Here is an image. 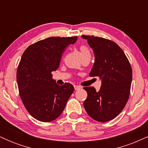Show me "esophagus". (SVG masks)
<instances>
[{"label": "esophagus", "instance_id": "34e87169", "mask_svg": "<svg viewBox=\"0 0 148 148\" xmlns=\"http://www.w3.org/2000/svg\"><path fill=\"white\" fill-rule=\"evenodd\" d=\"M74 89H75V90H78L81 89V86H76V85L74 86Z\"/></svg>", "mask_w": 148, "mask_h": 148}]
</instances>
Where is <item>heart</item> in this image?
Segmentation results:
<instances>
[{
  "instance_id": "obj_1",
  "label": "heart",
  "mask_w": 148,
  "mask_h": 148,
  "mask_svg": "<svg viewBox=\"0 0 148 148\" xmlns=\"http://www.w3.org/2000/svg\"><path fill=\"white\" fill-rule=\"evenodd\" d=\"M79 49L83 58L87 56H90V49H88L87 46L81 45V47H79Z\"/></svg>"
}]
</instances>
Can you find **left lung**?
I'll use <instances>...</instances> for the list:
<instances>
[{"mask_svg": "<svg viewBox=\"0 0 148 148\" xmlns=\"http://www.w3.org/2000/svg\"><path fill=\"white\" fill-rule=\"evenodd\" d=\"M94 51L95 62L90 76L99 77V91L84 87L88 97L84 102L86 112L100 123L110 121L121 113L130 97L132 69L128 58L114 42L94 35H81Z\"/></svg>", "mask_w": 148, "mask_h": 148, "instance_id": "left-lung-1", "label": "left lung"}]
</instances>
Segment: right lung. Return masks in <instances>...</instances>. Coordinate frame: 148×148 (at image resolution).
Wrapping results in <instances>:
<instances>
[{"mask_svg": "<svg viewBox=\"0 0 148 148\" xmlns=\"http://www.w3.org/2000/svg\"><path fill=\"white\" fill-rule=\"evenodd\" d=\"M77 37H51L30 45L22 55L16 72L18 92L23 105L34 118L44 123L56 120L64 111L74 90L69 83L58 86L52 72Z\"/></svg>", "mask_w": 148, "mask_h": 148, "instance_id": "add662e5", "label": "right lung"}]
</instances>
